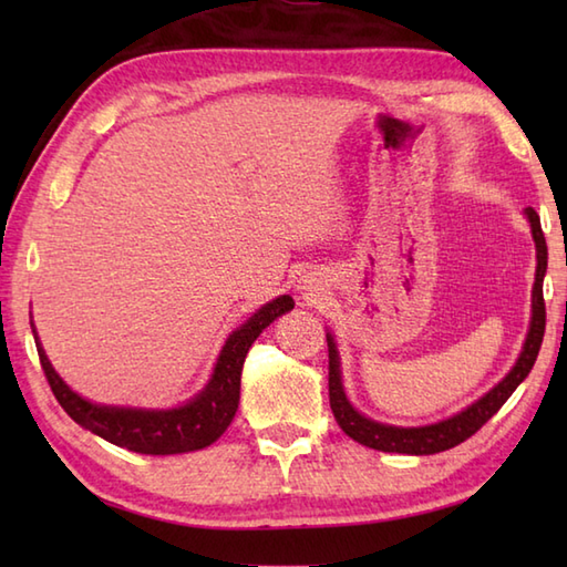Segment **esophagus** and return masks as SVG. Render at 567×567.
I'll return each instance as SVG.
<instances>
[{
	"label": "esophagus",
	"instance_id": "1",
	"mask_svg": "<svg viewBox=\"0 0 567 567\" xmlns=\"http://www.w3.org/2000/svg\"><path fill=\"white\" fill-rule=\"evenodd\" d=\"M297 292H299V297L305 299V302H317V299L321 297V285L315 280V277L305 275L297 285Z\"/></svg>",
	"mask_w": 567,
	"mask_h": 567
}]
</instances>
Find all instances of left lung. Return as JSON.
Masks as SVG:
<instances>
[{"mask_svg": "<svg viewBox=\"0 0 567 567\" xmlns=\"http://www.w3.org/2000/svg\"><path fill=\"white\" fill-rule=\"evenodd\" d=\"M526 219L532 224L534 244H536V282L532 292V323H528V333L524 348L516 360L514 368L507 372L499 384H495L485 396H480L477 402L470 404L463 412H457L451 419H443L439 424L429 426H390L380 424V421H372L353 409L348 402L341 382V360L339 351H336L333 336L327 333L329 343V402L331 412L339 421V426L351 436L353 441L368 445V449L384 451V453H406V455H431L449 451L453 445L467 441L473 433L483 429L487 421L495 416L502 404L509 400L512 392L519 388L526 380L528 372H532L536 355L540 351V343H544V331H546V302H544V277L548 268V246L544 231H540V219L538 214L528 207Z\"/></svg>", "mask_w": 567, "mask_h": 567, "instance_id": "8db88e82", "label": "left lung"}]
</instances>
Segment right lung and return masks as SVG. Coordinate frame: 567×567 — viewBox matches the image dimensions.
Here are the masks:
<instances>
[{"mask_svg": "<svg viewBox=\"0 0 567 567\" xmlns=\"http://www.w3.org/2000/svg\"><path fill=\"white\" fill-rule=\"evenodd\" d=\"M295 307L290 295H282L272 302L262 305L256 315L228 336L216 365L212 380L207 382L197 396L183 406L175 409H136V406H106L84 400L78 392H72L63 378L53 370L51 360L39 343V336L33 329L35 348H39L41 368L45 380L51 384L55 400L65 409L68 416L97 433L100 439L110 441L118 449H128L134 453L146 455H173L207 449L231 424L240 400V370L252 341L258 339L265 327L282 317L285 311Z\"/></svg>", "mask_w": 567, "mask_h": 567, "instance_id": "right-lung-1", "label": "right lung"}]
</instances>
